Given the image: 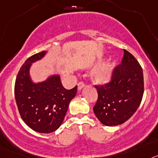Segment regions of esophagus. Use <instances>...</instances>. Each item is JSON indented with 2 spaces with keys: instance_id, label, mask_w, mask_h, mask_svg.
Returning <instances> with one entry per match:
<instances>
[{
  "instance_id": "obj_1",
  "label": "esophagus",
  "mask_w": 158,
  "mask_h": 158,
  "mask_svg": "<svg viewBox=\"0 0 158 158\" xmlns=\"http://www.w3.org/2000/svg\"><path fill=\"white\" fill-rule=\"evenodd\" d=\"M84 86H85V84L83 83V82H80V83H78V85H77L78 90H82V89H83V87H84Z\"/></svg>"
}]
</instances>
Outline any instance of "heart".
Listing matches in <instances>:
<instances>
[{"label":"heart","mask_w":158,"mask_h":158,"mask_svg":"<svg viewBox=\"0 0 158 158\" xmlns=\"http://www.w3.org/2000/svg\"><path fill=\"white\" fill-rule=\"evenodd\" d=\"M117 66V63L114 60H109L105 64L96 68L92 73L94 81L98 84H104L108 83L112 78L114 71Z\"/></svg>","instance_id":"heart-1"}]
</instances>
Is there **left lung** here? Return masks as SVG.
Instances as JSON below:
<instances>
[{
	"label": "left lung",
	"instance_id": "obj_1",
	"mask_svg": "<svg viewBox=\"0 0 158 158\" xmlns=\"http://www.w3.org/2000/svg\"><path fill=\"white\" fill-rule=\"evenodd\" d=\"M98 100L93 110L105 126L113 127L127 122L142 102L144 93L143 71L138 60L124 50L122 64L114 71L111 81L95 86Z\"/></svg>",
	"mask_w": 158,
	"mask_h": 158
}]
</instances>
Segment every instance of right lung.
Returning a JSON list of instances; mask_svg holds the SVG:
<instances>
[{
	"label": "right lung",
	"instance_id": "obj_1",
	"mask_svg": "<svg viewBox=\"0 0 158 158\" xmlns=\"http://www.w3.org/2000/svg\"><path fill=\"white\" fill-rule=\"evenodd\" d=\"M46 53L43 51L33 55L22 65L15 83V98L26 125L36 132L49 134L63 123L70 102L77 92V86L67 90L59 75H49L39 83L31 80V65L44 58Z\"/></svg>",
	"mask_w": 158,
	"mask_h": 158
}]
</instances>
